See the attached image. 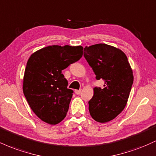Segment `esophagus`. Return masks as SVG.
I'll return each mask as SVG.
<instances>
[{"mask_svg":"<svg viewBox=\"0 0 156 156\" xmlns=\"http://www.w3.org/2000/svg\"><path fill=\"white\" fill-rule=\"evenodd\" d=\"M80 92H81V90H75V93L76 94H80Z\"/></svg>","mask_w":156,"mask_h":156,"instance_id":"obj_1","label":"esophagus"}]
</instances>
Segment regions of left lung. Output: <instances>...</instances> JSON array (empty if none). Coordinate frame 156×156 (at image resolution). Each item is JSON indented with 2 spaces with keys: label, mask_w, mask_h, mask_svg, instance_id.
Listing matches in <instances>:
<instances>
[{
  "label": "left lung",
  "mask_w": 156,
  "mask_h": 156,
  "mask_svg": "<svg viewBox=\"0 0 156 156\" xmlns=\"http://www.w3.org/2000/svg\"><path fill=\"white\" fill-rule=\"evenodd\" d=\"M96 79L104 80V88H94L89 101L90 115L98 122H107L125 108L133 83V75L126 55L106 44H96L83 50Z\"/></svg>",
  "instance_id": "1"
}]
</instances>
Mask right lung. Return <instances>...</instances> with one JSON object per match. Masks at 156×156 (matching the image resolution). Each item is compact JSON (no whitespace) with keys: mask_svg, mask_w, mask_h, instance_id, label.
<instances>
[{"mask_svg":"<svg viewBox=\"0 0 156 156\" xmlns=\"http://www.w3.org/2000/svg\"><path fill=\"white\" fill-rule=\"evenodd\" d=\"M82 46L52 45L31 54L23 77V90L36 115L56 125L67 115L73 91L62 73L83 55Z\"/></svg>","mask_w":156,"mask_h":156,"instance_id":"1","label":"right lung"}]
</instances>
